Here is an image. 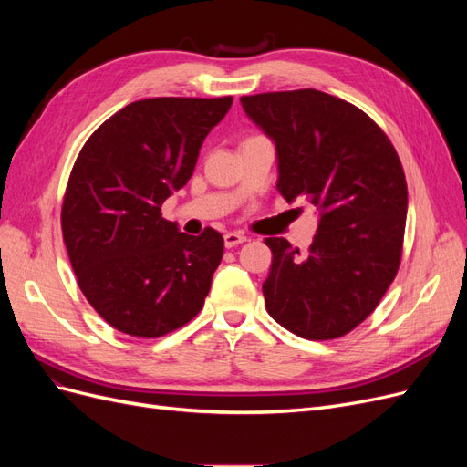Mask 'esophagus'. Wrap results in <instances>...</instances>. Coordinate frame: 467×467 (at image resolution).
<instances>
[{
	"label": "esophagus",
	"mask_w": 467,
	"mask_h": 467,
	"mask_svg": "<svg viewBox=\"0 0 467 467\" xmlns=\"http://www.w3.org/2000/svg\"><path fill=\"white\" fill-rule=\"evenodd\" d=\"M245 242H247V237H245L244 234L230 232V234L223 235V245L228 247V249H232V247H235V245H239V244H245Z\"/></svg>",
	"instance_id": "1"
}]
</instances>
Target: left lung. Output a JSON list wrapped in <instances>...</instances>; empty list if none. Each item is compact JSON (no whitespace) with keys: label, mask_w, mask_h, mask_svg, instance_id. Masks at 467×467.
<instances>
[{"label":"left lung","mask_w":467,"mask_h":467,"mask_svg":"<svg viewBox=\"0 0 467 467\" xmlns=\"http://www.w3.org/2000/svg\"><path fill=\"white\" fill-rule=\"evenodd\" d=\"M242 107L276 146L278 192L319 210L307 257L285 237L265 239L266 312L309 341L343 337L398 275L407 216L400 155L366 112L317 89L249 95Z\"/></svg>","instance_id":"1"}]
</instances>
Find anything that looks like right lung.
Segmentation results:
<instances>
[{"label": "right lung", "instance_id": "right-lung-1", "mask_svg": "<svg viewBox=\"0 0 467 467\" xmlns=\"http://www.w3.org/2000/svg\"><path fill=\"white\" fill-rule=\"evenodd\" d=\"M232 97L134 101L89 136L62 204L64 244L88 302L109 325L155 338L204 306L223 237L181 234L161 204L185 187Z\"/></svg>", "mask_w": 467, "mask_h": 467}]
</instances>
